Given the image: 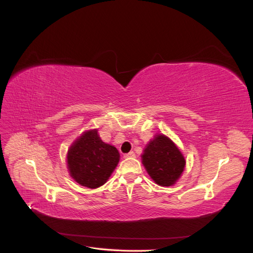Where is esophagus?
Instances as JSON below:
<instances>
[{
  "instance_id": "obj_1",
  "label": "esophagus",
  "mask_w": 253,
  "mask_h": 253,
  "mask_svg": "<svg viewBox=\"0 0 253 253\" xmlns=\"http://www.w3.org/2000/svg\"><path fill=\"white\" fill-rule=\"evenodd\" d=\"M136 155H135V153L134 152H129V153H127V154H125V158H134Z\"/></svg>"
}]
</instances>
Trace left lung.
<instances>
[{
    "mask_svg": "<svg viewBox=\"0 0 253 253\" xmlns=\"http://www.w3.org/2000/svg\"><path fill=\"white\" fill-rule=\"evenodd\" d=\"M142 164L157 185L170 187L178 180L186 166L181 152L169 137L156 135L141 155Z\"/></svg>",
    "mask_w": 253,
    "mask_h": 253,
    "instance_id": "8db88e82",
    "label": "left lung"
}]
</instances>
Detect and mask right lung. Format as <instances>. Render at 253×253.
Segmentation results:
<instances>
[{
	"label": "right lung",
	"instance_id": "1",
	"mask_svg": "<svg viewBox=\"0 0 253 253\" xmlns=\"http://www.w3.org/2000/svg\"><path fill=\"white\" fill-rule=\"evenodd\" d=\"M119 152L103 142L98 129L84 132L67 152V168L72 177L89 189L100 187L109 179L119 163Z\"/></svg>",
	"mask_w": 253,
	"mask_h": 253
}]
</instances>
